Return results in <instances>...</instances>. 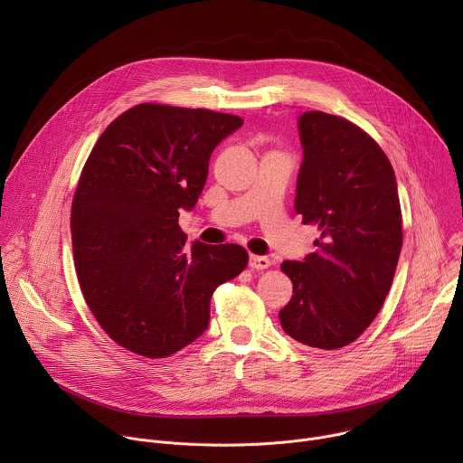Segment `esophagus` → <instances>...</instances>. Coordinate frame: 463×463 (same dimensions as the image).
<instances>
[{"instance_id": "esophagus-1", "label": "esophagus", "mask_w": 463, "mask_h": 463, "mask_svg": "<svg viewBox=\"0 0 463 463\" xmlns=\"http://www.w3.org/2000/svg\"><path fill=\"white\" fill-rule=\"evenodd\" d=\"M271 266V260L268 256H258V254H250L249 258V268L252 271H263Z\"/></svg>"}]
</instances>
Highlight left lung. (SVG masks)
<instances>
[{
    "mask_svg": "<svg viewBox=\"0 0 463 463\" xmlns=\"http://www.w3.org/2000/svg\"><path fill=\"white\" fill-rule=\"evenodd\" d=\"M304 159L295 211L317 229V250L282 263L293 297L279 313L284 332L320 350L354 343L377 317L403 243L393 168L354 122L324 111L298 118Z\"/></svg>",
    "mask_w": 463,
    "mask_h": 463,
    "instance_id": "1",
    "label": "left lung"
}]
</instances>
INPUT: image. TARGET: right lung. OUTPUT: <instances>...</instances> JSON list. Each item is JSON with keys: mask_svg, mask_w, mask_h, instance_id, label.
<instances>
[{"mask_svg": "<svg viewBox=\"0 0 463 463\" xmlns=\"http://www.w3.org/2000/svg\"><path fill=\"white\" fill-rule=\"evenodd\" d=\"M243 120L137 104L93 146L73 197L71 240L86 304L122 348L168 357L200 337L214 289L249 261L241 245H186L177 220L200 197L214 148Z\"/></svg>", "mask_w": 463, "mask_h": 463, "instance_id": "obj_1", "label": "right lung"}]
</instances>
